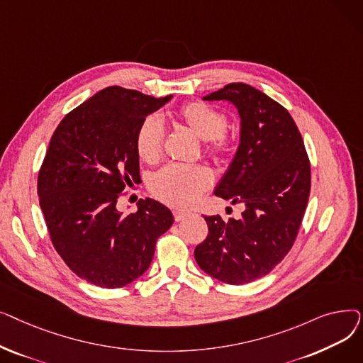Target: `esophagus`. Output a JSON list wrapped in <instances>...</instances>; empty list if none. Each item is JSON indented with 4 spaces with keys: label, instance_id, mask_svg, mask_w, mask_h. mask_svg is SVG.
I'll use <instances>...</instances> for the list:
<instances>
[{
    "label": "esophagus",
    "instance_id": "esophagus-1",
    "mask_svg": "<svg viewBox=\"0 0 363 363\" xmlns=\"http://www.w3.org/2000/svg\"><path fill=\"white\" fill-rule=\"evenodd\" d=\"M191 213L189 212H186V211H181V208H177V211H174V218H175V220L177 222H179V220H182V219H185L186 216H189Z\"/></svg>",
    "mask_w": 363,
    "mask_h": 363
}]
</instances>
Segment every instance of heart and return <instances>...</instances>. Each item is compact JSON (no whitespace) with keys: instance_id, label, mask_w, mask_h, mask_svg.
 <instances>
[{"instance_id":"1","label":"heart","mask_w":363,"mask_h":363,"mask_svg":"<svg viewBox=\"0 0 363 363\" xmlns=\"http://www.w3.org/2000/svg\"><path fill=\"white\" fill-rule=\"evenodd\" d=\"M174 119L203 140L206 151L213 159H222L233 151L234 140L225 130L226 116L213 106L204 101L186 103L175 111ZM163 141L164 130L162 123L152 116L143 121L135 135L140 159L150 164L159 162ZM211 185L212 177L203 166L169 164L159 170L150 181L151 193L174 207L193 204Z\"/></svg>"}]
</instances>
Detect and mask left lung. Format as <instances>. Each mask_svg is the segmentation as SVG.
I'll list each match as a JSON object with an SVG mask.
<instances>
[{
	"instance_id": "1",
	"label": "left lung",
	"mask_w": 363,
	"mask_h": 363,
	"mask_svg": "<svg viewBox=\"0 0 363 363\" xmlns=\"http://www.w3.org/2000/svg\"><path fill=\"white\" fill-rule=\"evenodd\" d=\"M240 114V145L215 194L244 204L240 219L204 216L208 234L194 250L211 277L241 285L268 275L293 247L311 193V163L287 108L247 84L206 95Z\"/></svg>"
}]
</instances>
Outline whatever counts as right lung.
Returning <instances> with one entry per match:
<instances>
[{"label":"right lung","instance_id":"obj_1","mask_svg":"<svg viewBox=\"0 0 363 363\" xmlns=\"http://www.w3.org/2000/svg\"><path fill=\"white\" fill-rule=\"evenodd\" d=\"M170 99L107 86L67 113L51 137L38 175L41 211L57 253L97 287L121 289L141 277L174 223L152 199L140 200L135 213L116 207L140 179L138 126Z\"/></svg>","mask_w":363,"mask_h":363}]
</instances>
